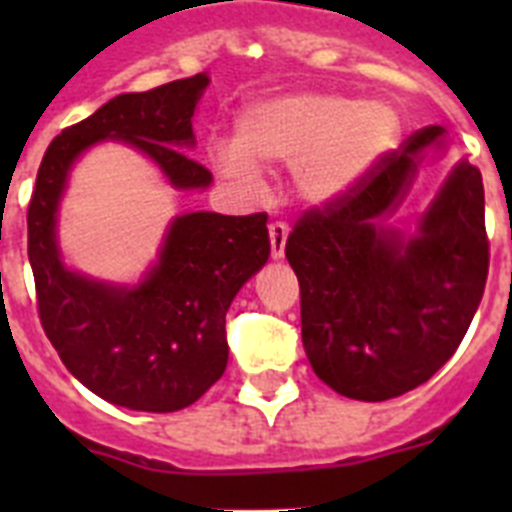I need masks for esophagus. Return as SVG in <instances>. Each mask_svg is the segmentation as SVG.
I'll return each mask as SVG.
<instances>
[{"label":"esophagus","mask_w":512,"mask_h":512,"mask_svg":"<svg viewBox=\"0 0 512 512\" xmlns=\"http://www.w3.org/2000/svg\"><path fill=\"white\" fill-rule=\"evenodd\" d=\"M287 235H289V225L282 223V220H277V223L269 225V243H271V256H274V259H282L284 256Z\"/></svg>","instance_id":"34e87169"}]
</instances>
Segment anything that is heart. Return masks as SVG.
Segmentation results:
<instances>
[{"instance_id":"obj_1","label":"heart","mask_w":512,"mask_h":512,"mask_svg":"<svg viewBox=\"0 0 512 512\" xmlns=\"http://www.w3.org/2000/svg\"><path fill=\"white\" fill-rule=\"evenodd\" d=\"M400 138L390 102H361L338 92H302L251 104L238 120L235 146H217L220 176L259 187V169H295L297 189L310 202L341 200Z\"/></svg>"}]
</instances>
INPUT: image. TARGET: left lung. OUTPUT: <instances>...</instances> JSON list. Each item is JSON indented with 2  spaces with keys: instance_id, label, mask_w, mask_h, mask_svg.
Masks as SVG:
<instances>
[{
  "instance_id": "left-lung-1",
  "label": "left lung",
  "mask_w": 512,
  "mask_h": 512,
  "mask_svg": "<svg viewBox=\"0 0 512 512\" xmlns=\"http://www.w3.org/2000/svg\"><path fill=\"white\" fill-rule=\"evenodd\" d=\"M441 135V125L410 135L341 200L310 207L287 238L307 359L338 395L382 402L428 382L485 295L490 238L477 166H456L415 238L377 228Z\"/></svg>"
}]
</instances>
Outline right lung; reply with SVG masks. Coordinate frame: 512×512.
I'll list each match as a JSON object with an SVG mask.
<instances>
[{
  "label": "right lung",
  "mask_w": 512,
  "mask_h": 512,
  "mask_svg": "<svg viewBox=\"0 0 512 512\" xmlns=\"http://www.w3.org/2000/svg\"><path fill=\"white\" fill-rule=\"evenodd\" d=\"M207 76L120 94L51 140L27 205V256L45 336L84 387L146 413H174L200 400L228 366L225 312L266 264V212L176 217L156 269L135 289L74 274L56 246V207L71 164L102 138L151 156L176 189H202L212 174L182 151Z\"/></svg>",
  "instance_id": "right-lung-1"
}]
</instances>
